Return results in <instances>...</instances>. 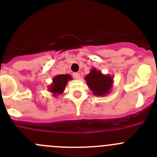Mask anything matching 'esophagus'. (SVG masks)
<instances>
[{
	"label": "esophagus",
	"mask_w": 157,
	"mask_h": 157,
	"mask_svg": "<svg viewBox=\"0 0 157 157\" xmlns=\"http://www.w3.org/2000/svg\"><path fill=\"white\" fill-rule=\"evenodd\" d=\"M73 78H74L75 79H80L81 76H80L79 73H74L73 74Z\"/></svg>",
	"instance_id": "esophagus-1"
}]
</instances>
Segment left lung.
<instances>
[{"label":"left lung","mask_w":157,"mask_h":157,"mask_svg":"<svg viewBox=\"0 0 157 157\" xmlns=\"http://www.w3.org/2000/svg\"><path fill=\"white\" fill-rule=\"evenodd\" d=\"M88 87L97 97H104L110 94L113 86V78L109 75H104L101 71L93 67L85 77Z\"/></svg>","instance_id":"left-lung-1"}]
</instances>
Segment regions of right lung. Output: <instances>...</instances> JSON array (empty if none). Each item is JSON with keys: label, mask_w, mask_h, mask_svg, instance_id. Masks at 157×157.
<instances>
[{"label": "right lung", "mask_w": 157, "mask_h": 157, "mask_svg": "<svg viewBox=\"0 0 157 157\" xmlns=\"http://www.w3.org/2000/svg\"><path fill=\"white\" fill-rule=\"evenodd\" d=\"M72 79L69 74L57 75L52 78V82L48 86V90L52 93V96L56 98L58 95L63 93L67 82Z\"/></svg>", "instance_id": "obj_1"}]
</instances>
